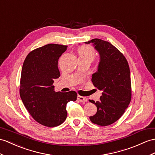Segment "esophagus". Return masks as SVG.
<instances>
[{
    "mask_svg": "<svg viewBox=\"0 0 155 155\" xmlns=\"http://www.w3.org/2000/svg\"><path fill=\"white\" fill-rule=\"evenodd\" d=\"M78 99L80 102H81V103H85V102L87 101V98H86L85 97H81L80 95L78 96Z\"/></svg>",
    "mask_w": 155,
    "mask_h": 155,
    "instance_id": "1",
    "label": "esophagus"
}]
</instances>
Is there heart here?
<instances>
[{
  "mask_svg": "<svg viewBox=\"0 0 155 155\" xmlns=\"http://www.w3.org/2000/svg\"><path fill=\"white\" fill-rule=\"evenodd\" d=\"M78 54L79 56H82V57L89 58L93 60L95 58V53L93 49L88 46L81 47L78 49Z\"/></svg>",
  "mask_w": 155,
  "mask_h": 155,
  "instance_id": "heart-1",
  "label": "heart"
}]
</instances>
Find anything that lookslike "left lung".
<instances>
[{"label": "left lung", "mask_w": 155, "mask_h": 155, "mask_svg": "<svg viewBox=\"0 0 155 155\" xmlns=\"http://www.w3.org/2000/svg\"><path fill=\"white\" fill-rule=\"evenodd\" d=\"M85 43H92L99 54L97 70L91 81L103 91L99 101L89 100L97 108L96 114L89 119L99 126L110 125L123 115L131 101L130 67L122 52L108 41L93 39Z\"/></svg>", "instance_id": "left-lung-1"}]
</instances>
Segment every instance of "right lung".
<instances>
[{
    "mask_svg": "<svg viewBox=\"0 0 155 155\" xmlns=\"http://www.w3.org/2000/svg\"><path fill=\"white\" fill-rule=\"evenodd\" d=\"M68 46L48 44L30 52L22 66L20 95L33 118L47 127L58 126L67 117L66 104L77 99L74 91L55 92L52 85L60 77L58 61Z\"/></svg>",
    "mask_w": 155,
    "mask_h": 155,
    "instance_id": "1",
    "label": "right lung"
}]
</instances>
